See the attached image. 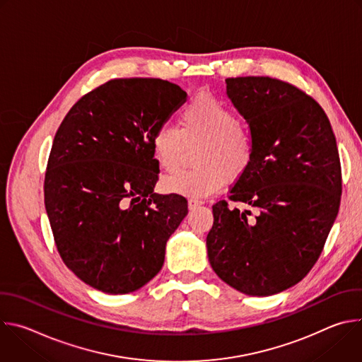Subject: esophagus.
<instances>
[{
	"mask_svg": "<svg viewBox=\"0 0 362 362\" xmlns=\"http://www.w3.org/2000/svg\"><path fill=\"white\" fill-rule=\"evenodd\" d=\"M200 204H202V202H200V200H196V199H190V200L187 202V206H189V209H190V211L197 209Z\"/></svg>",
	"mask_w": 362,
	"mask_h": 362,
	"instance_id": "34e87169",
	"label": "esophagus"
}]
</instances>
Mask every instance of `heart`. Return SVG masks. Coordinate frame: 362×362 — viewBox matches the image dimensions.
Here are the masks:
<instances>
[{"label":"heart","instance_id":"heart-1","mask_svg":"<svg viewBox=\"0 0 362 362\" xmlns=\"http://www.w3.org/2000/svg\"><path fill=\"white\" fill-rule=\"evenodd\" d=\"M200 144L193 170H180L162 182L168 193L204 197L218 192L226 179H240L255 156L250 127L238 120L225 103L202 93L179 115L177 127L162 124L151 136V148L160 169L172 172L182 163L186 147Z\"/></svg>","mask_w":362,"mask_h":362}]
</instances>
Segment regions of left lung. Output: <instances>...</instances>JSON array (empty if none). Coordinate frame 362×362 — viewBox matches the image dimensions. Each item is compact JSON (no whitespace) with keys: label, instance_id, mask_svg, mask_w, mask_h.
Segmentation results:
<instances>
[{"label":"left lung","instance_id":"8db88e82","mask_svg":"<svg viewBox=\"0 0 362 362\" xmlns=\"http://www.w3.org/2000/svg\"><path fill=\"white\" fill-rule=\"evenodd\" d=\"M226 94L255 137V156L229 199L212 206L206 238L216 275L250 296L282 292L313 269L338 215L337 140L318 103L271 77L226 78Z\"/></svg>","mask_w":362,"mask_h":362}]
</instances>
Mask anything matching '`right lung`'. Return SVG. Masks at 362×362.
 Segmentation results:
<instances>
[{
  "mask_svg": "<svg viewBox=\"0 0 362 362\" xmlns=\"http://www.w3.org/2000/svg\"><path fill=\"white\" fill-rule=\"evenodd\" d=\"M186 95L160 78H115L83 95L56 133L45 211L63 262L94 289L129 293L163 267L187 200L153 192L151 136Z\"/></svg>",
  "mask_w": 362,
  "mask_h": 362,
  "instance_id": "1",
  "label": "right lung"
}]
</instances>
